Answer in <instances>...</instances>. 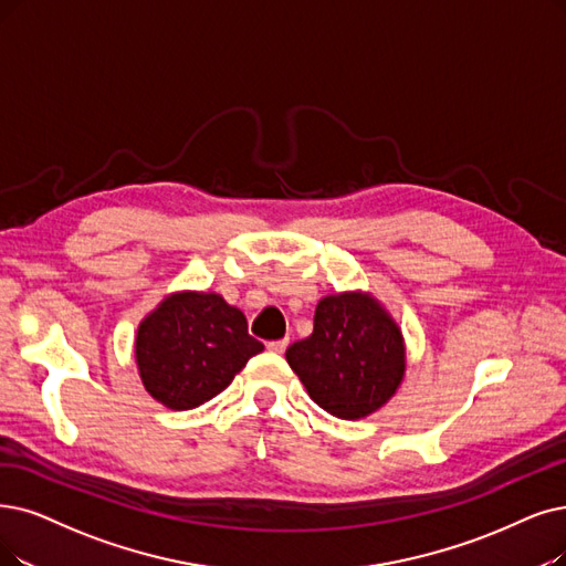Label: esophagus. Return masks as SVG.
<instances>
[{
    "instance_id": "obj_1",
    "label": "esophagus",
    "mask_w": 566,
    "mask_h": 566,
    "mask_svg": "<svg viewBox=\"0 0 566 566\" xmlns=\"http://www.w3.org/2000/svg\"><path fill=\"white\" fill-rule=\"evenodd\" d=\"M266 348H269L271 353H283V350L287 348V338H279V342H269Z\"/></svg>"
}]
</instances>
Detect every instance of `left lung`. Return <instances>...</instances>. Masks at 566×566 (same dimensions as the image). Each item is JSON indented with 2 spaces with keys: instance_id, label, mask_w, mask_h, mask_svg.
<instances>
[{
  "instance_id": "1",
  "label": "left lung",
  "mask_w": 566,
  "mask_h": 566,
  "mask_svg": "<svg viewBox=\"0 0 566 566\" xmlns=\"http://www.w3.org/2000/svg\"><path fill=\"white\" fill-rule=\"evenodd\" d=\"M285 359L323 411L359 420L399 390L406 344L392 313L371 292L346 290L318 302L311 336L292 344Z\"/></svg>"
}]
</instances>
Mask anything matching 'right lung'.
<instances>
[{
  "label": "right lung",
  "mask_w": 566,
  "mask_h": 566,
  "mask_svg": "<svg viewBox=\"0 0 566 566\" xmlns=\"http://www.w3.org/2000/svg\"><path fill=\"white\" fill-rule=\"evenodd\" d=\"M264 346L245 315L218 292H171L139 323L134 361L146 392L171 411H190L230 386Z\"/></svg>",
  "instance_id": "obj_1"
}]
</instances>
